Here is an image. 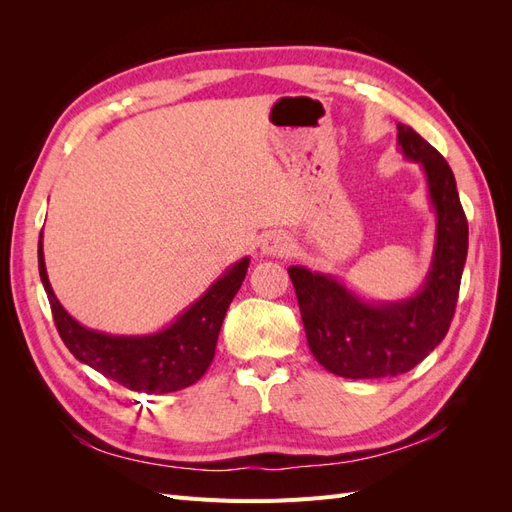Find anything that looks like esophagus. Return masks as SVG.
<instances>
[{"instance_id": "1", "label": "esophagus", "mask_w": 512, "mask_h": 512, "mask_svg": "<svg viewBox=\"0 0 512 512\" xmlns=\"http://www.w3.org/2000/svg\"><path fill=\"white\" fill-rule=\"evenodd\" d=\"M260 252L265 256H273V258L288 256L292 252V241H290V237L282 235V232H271V235L262 239Z\"/></svg>"}]
</instances>
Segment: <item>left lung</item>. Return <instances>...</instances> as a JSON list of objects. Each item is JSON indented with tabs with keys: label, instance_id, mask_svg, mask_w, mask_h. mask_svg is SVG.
<instances>
[{
	"label": "left lung",
	"instance_id": "left-lung-1",
	"mask_svg": "<svg viewBox=\"0 0 512 512\" xmlns=\"http://www.w3.org/2000/svg\"><path fill=\"white\" fill-rule=\"evenodd\" d=\"M399 151L423 168L436 213V243L425 284L399 301H367L329 273L290 267L307 346L335 376L365 380L406 374L436 348L455 314L468 256V220L448 162L410 126H397Z\"/></svg>",
	"mask_w": 512,
	"mask_h": 512
}]
</instances>
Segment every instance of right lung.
Returning a JSON list of instances; mask_svg holds the SVG:
<instances>
[{
	"label": "right lung",
	"mask_w": 512,
	"mask_h": 512,
	"mask_svg": "<svg viewBox=\"0 0 512 512\" xmlns=\"http://www.w3.org/2000/svg\"><path fill=\"white\" fill-rule=\"evenodd\" d=\"M250 258H241L215 280L203 297L158 333L111 335L83 327L59 303L46 275L42 235L38 241L40 280L51 303L55 327L66 348L91 369L130 391L162 395L188 389L205 376L213 356L226 309L239 292Z\"/></svg>",
	"instance_id": "right-lung-1"
}]
</instances>
